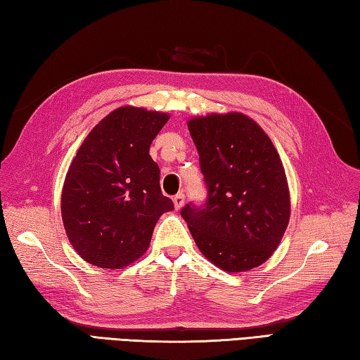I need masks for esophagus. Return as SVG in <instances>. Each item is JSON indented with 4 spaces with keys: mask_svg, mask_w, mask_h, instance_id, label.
Listing matches in <instances>:
<instances>
[{
    "mask_svg": "<svg viewBox=\"0 0 360 360\" xmlns=\"http://www.w3.org/2000/svg\"><path fill=\"white\" fill-rule=\"evenodd\" d=\"M172 202H174V208L175 210H180L183 207V203H185V195L183 194H177L172 197Z\"/></svg>",
    "mask_w": 360,
    "mask_h": 360,
    "instance_id": "34e87169",
    "label": "esophagus"
}]
</instances>
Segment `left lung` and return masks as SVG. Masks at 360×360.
Returning <instances> with one entry per match:
<instances>
[{"label":"left lung","instance_id":"1","mask_svg":"<svg viewBox=\"0 0 360 360\" xmlns=\"http://www.w3.org/2000/svg\"><path fill=\"white\" fill-rule=\"evenodd\" d=\"M188 129L208 189L203 207L181 210L197 247L229 274L261 266L290 219L288 179L272 139L239 112L194 116Z\"/></svg>","mask_w":360,"mask_h":360}]
</instances>
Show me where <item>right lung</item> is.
I'll return each mask as SVG.
<instances>
[{
    "label": "right lung",
    "instance_id": "1",
    "mask_svg": "<svg viewBox=\"0 0 360 360\" xmlns=\"http://www.w3.org/2000/svg\"><path fill=\"white\" fill-rule=\"evenodd\" d=\"M169 115L143 107L113 110L86 135L62 189V221L71 245L101 269H122L146 253L161 214L160 167L149 155Z\"/></svg>",
    "mask_w": 360,
    "mask_h": 360
}]
</instances>
